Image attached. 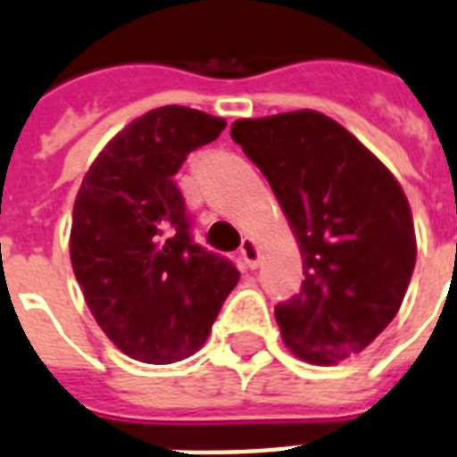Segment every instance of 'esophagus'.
Segmentation results:
<instances>
[{"label":"esophagus","mask_w":457,"mask_h":457,"mask_svg":"<svg viewBox=\"0 0 457 457\" xmlns=\"http://www.w3.org/2000/svg\"><path fill=\"white\" fill-rule=\"evenodd\" d=\"M239 259L244 261V266L246 268H256L261 263V249L252 237H244L242 239V246H239Z\"/></svg>","instance_id":"obj_1"}]
</instances>
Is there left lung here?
Wrapping results in <instances>:
<instances>
[{
	"label": "left lung",
	"instance_id": "8db88e82",
	"mask_svg": "<svg viewBox=\"0 0 457 457\" xmlns=\"http://www.w3.org/2000/svg\"><path fill=\"white\" fill-rule=\"evenodd\" d=\"M232 138L270 184L304 280L275 306L283 343L319 367L360 354L395 319L417 261L412 211L391 170L313 110L237 120Z\"/></svg>",
	"mask_w": 457,
	"mask_h": 457
}]
</instances>
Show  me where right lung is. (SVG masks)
I'll return each mask as SVG.
<instances>
[{
  "label": "right lung",
  "mask_w": 457,
  "mask_h": 457,
  "mask_svg": "<svg viewBox=\"0 0 457 457\" xmlns=\"http://www.w3.org/2000/svg\"><path fill=\"white\" fill-rule=\"evenodd\" d=\"M225 120L165 104L121 129L76 194L69 253L90 313L121 353L145 364L187 360L239 283L228 259L191 242L174 174Z\"/></svg>",
  "instance_id": "right-lung-1"
}]
</instances>
